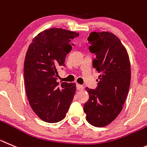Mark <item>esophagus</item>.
I'll return each mask as SVG.
<instances>
[{
  "label": "esophagus",
  "mask_w": 147,
  "mask_h": 147,
  "mask_svg": "<svg viewBox=\"0 0 147 147\" xmlns=\"http://www.w3.org/2000/svg\"><path fill=\"white\" fill-rule=\"evenodd\" d=\"M76 87H77V89H78V90H83V88H84V87H83L82 85H80V84H77Z\"/></svg>",
  "instance_id": "esophagus-1"
}]
</instances>
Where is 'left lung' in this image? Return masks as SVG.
<instances>
[{"instance_id": "8db88e82", "label": "left lung", "mask_w": 147, "mask_h": 147, "mask_svg": "<svg viewBox=\"0 0 147 147\" xmlns=\"http://www.w3.org/2000/svg\"><path fill=\"white\" fill-rule=\"evenodd\" d=\"M88 40L89 50L96 54L93 66L100 75L96 88H86L89 99L83 109L90 125L105 127L123 109L131 83V63L126 49L112 32H90Z\"/></svg>"}]
</instances>
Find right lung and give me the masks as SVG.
Here are the masks:
<instances>
[{"instance_id": "obj_1", "label": "right lung", "mask_w": 147, "mask_h": 147, "mask_svg": "<svg viewBox=\"0 0 147 147\" xmlns=\"http://www.w3.org/2000/svg\"><path fill=\"white\" fill-rule=\"evenodd\" d=\"M79 33L61 28L40 32L27 49L24 64L26 94L33 112L42 120L53 123L65 117L76 91L75 83L57 81L72 50L70 40ZM73 45V44H72Z\"/></svg>"}]
</instances>
